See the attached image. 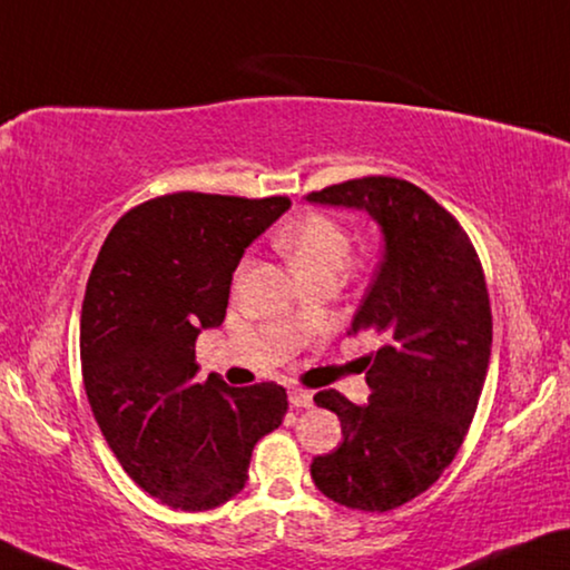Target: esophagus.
Wrapping results in <instances>:
<instances>
[{
  "instance_id": "34e87169",
  "label": "esophagus",
  "mask_w": 570,
  "mask_h": 570,
  "mask_svg": "<svg viewBox=\"0 0 570 570\" xmlns=\"http://www.w3.org/2000/svg\"><path fill=\"white\" fill-rule=\"evenodd\" d=\"M291 405L303 410V407H313V392L303 390V387H293L291 390Z\"/></svg>"
}]
</instances>
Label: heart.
<instances>
[{
    "label": "heart",
    "instance_id": "obj_1",
    "mask_svg": "<svg viewBox=\"0 0 570 570\" xmlns=\"http://www.w3.org/2000/svg\"><path fill=\"white\" fill-rule=\"evenodd\" d=\"M279 249L303 277L315 273H338L352 255V236L346 226L323 212H305L277 234Z\"/></svg>",
    "mask_w": 570,
    "mask_h": 570
}]
</instances>
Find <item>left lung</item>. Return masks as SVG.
Listing matches in <instances>:
<instances>
[{
    "instance_id": "left-lung-1",
    "label": "left lung",
    "mask_w": 570,
    "mask_h": 570,
    "mask_svg": "<svg viewBox=\"0 0 570 570\" xmlns=\"http://www.w3.org/2000/svg\"><path fill=\"white\" fill-rule=\"evenodd\" d=\"M308 200L364 208L384 234V259L352 334L382 338L364 356L370 405L338 390L315 405L341 420L344 441L313 459L315 487L362 512H390L431 489L474 420L492 354V308L474 244L453 214L410 180L366 175Z\"/></svg>"
}]
</instances>
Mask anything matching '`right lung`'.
<instances>
[{
  "label": "right lung",
  "instance_id": "1",
  "mask_svg": "<svg viewBox=\"0 0 570 570\" xmlns=\"http://www.w3.org/2000/svg\"><path fill=\"white\" fill-rule=\"evenodd\" d=\"M291 206L178 190L119 218L81 311V372L96 423L137 487L200 512L247 484L252 449L287 413L277 382H196L200 328L222 326L252 239Z\"/></svg>",
  "mask_w": 570,
  "mask_h": 570
}]
</instances>
